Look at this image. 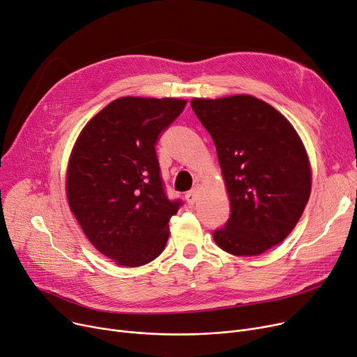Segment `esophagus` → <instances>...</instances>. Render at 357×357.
Masks as SVG:
<instances>
[{"label": "esophagus", "instance_id": "34e87169", "mask_svg": "<svg viewBox=\"0 0 357 357\" xmlns=\"http://www.w3.org/2000/svg\"><path fill=\"white\" fill-rule=\"evenodd\" d=\"M197 196H199V189L195 188L193 190H190L188 195H185V200H188V203L192 206V205H195V203H196Z\"/></svg>", "mask_w": 357, "mask_h": 357}]
</instances>
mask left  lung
<instances>
[{
	"instance_id": "left-lung-1",
	"label": "left lung",
	"mask_w": 357,
	"mask_h": 357,
	"mask_svg": "<svg viewBox=\"0 0 357 357\" xmlns=\"http://www.w3.org/2000/svg\"><path fill=\"white\" fill-rule=\"evenodd\" d=\"M190 106L213 139L231 206L213 240L232 256H260L292 232L307 206L308 152L292 123L257 97L192 98Z\"/></svg>"
}]
</instances>
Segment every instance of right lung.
Returning <instances> with one entry per match:
<instances>
[{"label": "right lung", "instance_id": "add662e5", "mask_svg": "<svg viewBox=\"0 0 357 357\" xmlns=\"http://www.w3.org/2000/svg\"><path fill=\"white\" fill-rule=\"evenodd\" d=\"M181 98L121 97L82 128L66 167L68 205L89 241L119 266L157 259L168 240L169 202L155 144L183 112Z\"/></svg>", "mask_w": 357, "mask_h": 357}]
</instances>
